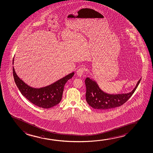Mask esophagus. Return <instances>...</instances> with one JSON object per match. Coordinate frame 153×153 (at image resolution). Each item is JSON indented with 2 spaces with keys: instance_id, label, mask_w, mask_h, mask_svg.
<instances>
[{
  "instance_id": "obj_1",
  "label": "esophagus",
  "mask_w": 153,
  "mask_h": 153,
  "mask_svg": "<svg viewBox=\"0 0 153 153\" xmlns=\"http://www.w3.org/2000/svg\"><path fill=\"white\" fill-rule=\"evenodd\" d=\"M83 71H84V68H80L79 69H78L77 71H76V74L78 75V76L81 77L83 74Z\"/></svg>"
}]
</instances>
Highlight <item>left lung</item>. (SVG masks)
Wrapping results in <instances>:
<instances>
[{
	"label": "left lung",
	"mask_w": 153,
	"mask_h": 153,
	"mask_svg": "<svg viewBox=\"0 0 153 153\" xmlns=\"http://www.w3.org/2000/svg\"><path fill=\"white\" fill-rule=\"evenodd\" d=\"M140 81L141 78L134 89L130 92L114 94L103 91L95 80L87 78L85 80L86 101L91 107L99 110H108L118 107L123 105L131 97Z\"/></svg>",
	"instance_id": "8db88e82"
}]
</instances>
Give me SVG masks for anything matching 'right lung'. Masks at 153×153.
<instances>
[{
  "mask_svg": "<svg viewBox=\"0 0 153 153\" xmlns=\"http://www.w3.org/2000/svg\"><path fill=\"white\" fill-rule=\"evenodd\" d=\"M14 60V57L13 64ZM74 74V72L70 73L48 86L35 88L30 87L19 78L13 66L14 81L21 94L34 105L44 109L50 108L59 103L61 101L64 85L72 78Z\"/></svg>",
  "mask_w": 153,
  "mask_h": 153,
  "instance_id": "add662e5",
  "label": "right lung"
}]
</instances>
